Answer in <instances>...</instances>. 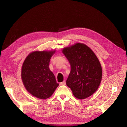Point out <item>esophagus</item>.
Here are the masks:
<instances>
[{
  "mask_svg": "<svg viewBox=\"0 0 127 127\" xmlns=\"http://www.w3.org/2000/svg\"><path fill=\"white\" fill-rule=\"evenodd\" d=\"M60 84L61 85H66V82H65V80H64V81H63V82H61L60 83Z\"/></svg>",
  "mask_w": 127,
  "mask_h": 127,
  "instance_id": "obj_1",
  "label": "esophagus"
}]
</instances>
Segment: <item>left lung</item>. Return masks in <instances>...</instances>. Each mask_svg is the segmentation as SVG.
<instances>
[{
    "mask_svg": "<svg viewBox=\"0 0 127 127\" xmlns=\"http://www.w3.org/2000/svg\"><path fill=\"white\" fill-rule=\"evenodd\" d=\"M63 52L71 67L67 86L77 98L84 99L90 96L98 89L102 76V67L97 57L83 43L65 48Z\"/></svg>",
    "mask_w": 127,
    "mask_h": 127,
    "instance_id": "8db88e82",
    "label": "left lung"
}]
</instances>
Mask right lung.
Masks as SVG:
<instances>
[{"label":"right lung","mask_w":127,"mask_h":127,"mask_svg":"<svg viewBox=\"0 0 127 127\" xmlns=\"http://www.w3.org/2000/svg\"><path fill=\"white\" fill-rule=\"evenodd\" d=\"M55 51H35L26 57L22 68V79L30 94L40 99L50 97L59 86L49 68Z\"/></svg>","instance_id":"obj_1"}]
</instances>
